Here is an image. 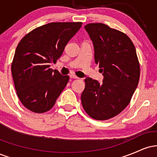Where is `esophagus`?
I'll return each mask as SVG.
<instances>
[{
  "mask_svg": "<svg viewBox=\"0 0 157 157\" xmlns=\"http://www.w3.org/2000/svg\"><path fill=\"white\" fill-rule=\"evenodd\" d=\"M70 77H71V78H73V79H79V77H77L76 75H70Z\"/></svg>",
  "mask_w": 157,
  "mask_h": 157,
  "instance_id": "esophagus-1",
  "label": "esophagus"
}]
</instances>
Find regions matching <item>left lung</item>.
I'll return each instance as SVG.
<instances>
[{
    "label": "left lung",
    "mask_w": 157,
    "mask_h": 157,
    "mask_svg": "<svg viewBox=\"0 0 157 157\" xmlns=\"http://www.w3.org/2000/svg\"><path fill=\"white\" fill-rule=\"evenodd\" d=\"M93 42L95 63L104 78L85 79L81 102L91 118L106 120L119 114L130 102L140 80V67L136 48L123 32L103 23L84 26Z\"/></svg>",
    "instance_id": "left-lung-1"
}]
</instances>
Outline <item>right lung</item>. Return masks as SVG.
<instances>
[{"mask_svg": "<svg viewBox=\"0 0 157 157\" xmlns=\"http://www.w3.org/2000/svg\"><path fill=\"white\" fill-rule=\"evenodd\" d=\"M81 26V22L49 23L33 29L20 41L11 70L17 96L27 109L44 113L55 105L69 77L52 70L50 65L60 58Z\"/></svg>", "mask_w": 157, "mask_h": 157, "instance_id": "1", "label": "right lung"}]
</instances>
